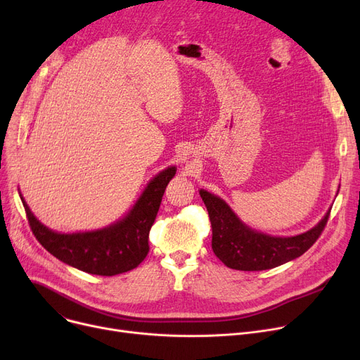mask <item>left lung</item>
<instances>
[{
	"mask_svg": "<svg viewBox=\"0 0 360 360\" xmlns=\"http://www.w3.org/2000/svg\"><path fill=\"white\" fill-rule=\"evenodd\" d=\"M200 195L209 212L216 257L233 270L259 271L274 269L305 254L323 233L330 212L315 228L290 238L270 236L251 229L242 223L231 207L214 194L200 190Z\"/></svg>",
	"mask_w": 360,
	"mask_h": 360,
	"instance_id": "1",
	"label": "left lung"
}]
</instances>
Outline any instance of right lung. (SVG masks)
Returning <instances> with one entry per match:
<instances>
[{
    "instance_id": "obj_1",
    "label": "right lung",
    "mask_w": 360,
    "mask_h": 360,
    "mask_svg": "<svg viewBox=\"0 0 360 360\" xmlns=\"http://www.w3.org/2000/svg\"><path fill=\"white\" fill-rule=\"evenodd\" d=\"M175 174V166L162 170L148 182L124 219L93 232H53L33 216L22 194L20 198L33 235L49 254L90 274L117 276L136 269L148 254V233L158 216L166 186Z\"/></svg>"
}]
</instances>
